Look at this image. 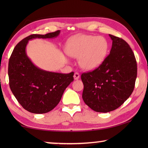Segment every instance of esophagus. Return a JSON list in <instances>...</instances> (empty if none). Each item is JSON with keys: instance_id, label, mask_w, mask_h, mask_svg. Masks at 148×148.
Returning <instances> with one entry per match:
<instances>
[{"instance_id": "1", "label": "esophagus", "mask_w": 148, "mask_h": 148, "mask_svg": "<svg viewBox=\"0 0 148 148\" xmlns=\"http://www.w3.org/2000/svg\"><path fill=\"white\" fill-rule=\"evenodd\" d=\"M79 77V74L78 73V72H75L74 74V79H78Z\"/></svg>"}]
</instances>
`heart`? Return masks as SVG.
I'll use <instances>...</instances> for the list:
<instances>
[{"label": "heart", "mask_w": 148, "mask_h": 148, "mask_svg": "<svg viewBox=\"0 0 148 148\" xmlns=\"http://www.w3.org/2000/svg\"><path fill=\"white\" fill-rule=\"evenodd\" d=\"M109 49V44L103 36L78 35L70 38L66 48L69 56L79 59V64L86 71L98 68L104 61Z\"/></svg>", "instance_id": "b5f03b06"}]
</instances>
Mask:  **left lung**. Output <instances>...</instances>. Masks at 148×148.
<instances>
[{
	"label": "left lung",
	"instance_id": "1",
	"mask_svg": "<svg viewBox=\"0 0 148 148\" xmlns=\"http://www.w3.org/2000/svg\"><path fill=\"white\" fill-rule=\"evenodd\" d=\"M110 54L98 68L81 76L82 98L90 108L106 113L117 109L131 96L137 76L134 54L124 40L109 34Z\"/></svg>",
	"mask_w": 148,
	"mask_h": 148
}]
</instances>
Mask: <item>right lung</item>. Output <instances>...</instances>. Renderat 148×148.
<instances>
[{
  "mask_svg": "<svg viewBox=\"0 0 148 148\" xmlns=\"http://www.w3.org/2000/svg\"><path fill=\"white\" fill-rule=\"evenodd\" d=\"M60 31L46 34H31L17 44L8 62L9 85L24 109L33 114H45L59 104L65 89L74 81V72L61 74L46 71L32 63L26 53L29 40L53 38Z\"/></svg>",
  "mask_w": 148,
  "mask_h": 148,
  "instance_id": "right-lung-1",
  "label": "right lung"
}]
</instances>
